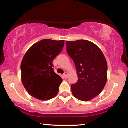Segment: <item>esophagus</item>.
I'll return each instance as SVG.
<instances>
[{
  "mask_svg": "<svg viewBox=\"0 0 128 128\" xmlns=\"http://www.w3.org/2000/svg\"><path fill=\"white\" fill-rule=\"evenodd\" d=\"M63 75H64V77L66 79L67 78V76H68V73L65 72V73H64V74H63Z\"/></svg>",
  "mask_w": 128,
  "mask_h": 128,
  "instance_id": "34e87169",
  "label": "esophagus"
}]
</instances>
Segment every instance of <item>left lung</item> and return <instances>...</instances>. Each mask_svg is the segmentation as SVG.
<instances>
[{
    "instance_id": "left-lung-1",
    "label": "left lung",
    "mask_w": 128,
    "mask_h": 128,
    "mask_svg": "<svg viewBox=\"0 0 128 128\" xmlns=\"http://www.w3.org/2000/svg\"><path fill=\"white\" fill-rule=\"evenodd\" d=\"M67 52L75 64L78 80L71 86L76 99L89 101L102 92L107 81L108 66L101 50L93 42H66Z\"/></svg>"
}]
</instances>
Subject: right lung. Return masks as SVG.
<instances>
[{"mask_svg": "<svg viewBox=\"0 0 128 128\" xmlns=\"http://www.w3.org/2000/svg\"><path fill=\"white\" fill-rule=\"evenodd\" d=\"M64 40L44 39L28 49L21 64V78L30 95L41 100L55 98L62 79L55 73L53 61L64 48Z\"/></svg>", "mask_w": 128, "mask_h": 128, "instance_id": "1", "label": "right lung"}]
</instances>
